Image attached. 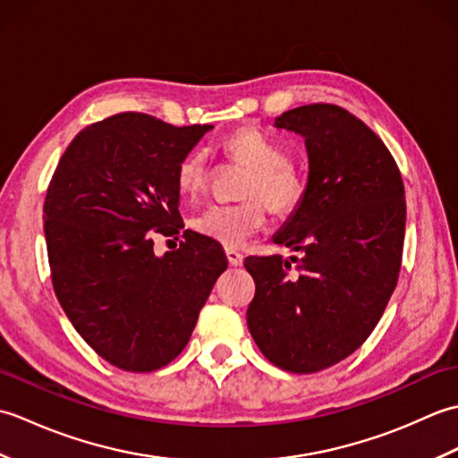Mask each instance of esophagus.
I'll use <instances>...</instances> for the list:
<instances>
[{"mask_svg": "<svg viewBox=\"0 0 458 458\" xmlns=\"http://www.w3.org/2000/svg\"><path fill=\"white\" fill-rule=\"evenodd\" d=\"M226 258H228V261H230V266H234V267L244 264V256H242L238 250L228 248V250H226Z\"/></svg>", "mask_w": 458, "mask_h": 458, "instance_id": "1", "label": "esophagus"}]
</instances>
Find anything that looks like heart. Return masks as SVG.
<instances>
[{
    "mask_svg": "<svg viewBox=\"0 0 458 458\" xmlns=\"http://www.w3.org/2000/svg\"><path fill=\"white\" fill-rule=\"evenodd\" d=\"M222 148L232 161L248 167L236 204H210L192 218V228L226 248H238L264 228L266 207L276 214L299 208L307 192V181L281 143L258 128H240L226 135ZM208 153L189 151L177 165V187L187 197H197L208 182ZM267 204L264 205L263 202Z\"/></svg>",
    "mask_w": 458,
    "mask_h": 458,
    "instance_id": "1",
    "label": "heart"
}]
</instances>
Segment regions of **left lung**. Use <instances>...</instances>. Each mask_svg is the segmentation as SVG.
<instances>
[{
  "label": "left lung",
  "mask_w": 458,
  "mask_h": 458,
  "mask_svg": "<svg viewBox=\"0 0 458 458\" xmlns=\"http://www.w3.org/2000/svg\"><path fill=\"white\" fill-rule=\"evenodd\" d=\"M274 123L309 151L305 199L274 240L301 258H246L248 328L271 364L315 374L362 346L384 315L402 269L405 191L390 149L340 106H299Z\"/></svg>",
  "instance_id": "1"
}]
</instances>
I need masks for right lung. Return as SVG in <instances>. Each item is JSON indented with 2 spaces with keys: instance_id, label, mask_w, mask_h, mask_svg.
<instances>
[{
  "instance_id": "1",
  "label": "right lung",
  "mask_w": 458,
  "mask_h": 458,
  "mask_svg": "<svg viewBox=\"0 0 458 458\" xmlns=\"http://www.w3.org/2000/svg\"><path fill=\"white\" fill-rule=\"evenodd\" d=\"M208 130L115 114L76 133L48 182L45 238L58 303L94 352L125 372H153L182 352L228 267L218 242L192 230L177 250L153 254L155 234L184 228L177 165Z\"/></svg>"
}]
</instances>
